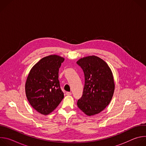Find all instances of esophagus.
<instances>
[{
	"label": "esophagus",
	"instance_id": "1",
	"mask_svg": "<svg viewBox=\"0 0 146 146\" xmlns=\"http://www.w3.org/2000/svg\"><path fill=\"white\" fill-rule=\"evenodd\" d=\"M66 94L67 95H72V92H67Z\"/></svg>",
	"mask_w": 146,
	"mask_h": 146
}]
</instances>
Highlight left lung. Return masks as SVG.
<instances>
[{
    "instance_id": "left-lung-1",
    "label": "left lung",
    "mask_w": 146,
    "mask_h": 146,
    "mask_svg": "<svg viewBox=\"0 0 146 146\" xmlns=\"http://www.w3.org/2000/svg\"><path fill=\"white\" fill-rule=\"evenodd\" d=\"M77 64L84 73L85 84L78 108L88 116L99 114L110 103L115 84L112 72L105 61L92 55L80 59Z\"/></svg>"
}]
</instances>
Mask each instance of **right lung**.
<instances>
[{"label": "right lung", "mask_w": 146, "mask_h": 146, "mask_svg": "<svg viewBox=\"0 0 146 146\" xmlns=\"http://www.w3.org/2000/svg\"><path fill=\"white\" fill-rule=\"evenodd\" d=\"M65 59L51 55L41 59L31 69L25 83V94L32 108L47 115L59 105L64 95L58 80L59 69Z\"/></svg>", "instance_id": "1"}]
</instances>
